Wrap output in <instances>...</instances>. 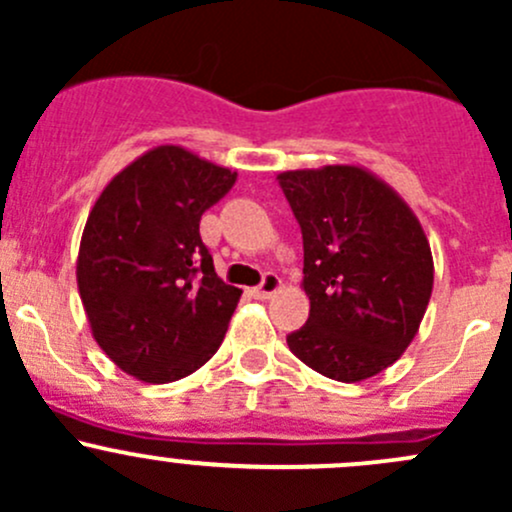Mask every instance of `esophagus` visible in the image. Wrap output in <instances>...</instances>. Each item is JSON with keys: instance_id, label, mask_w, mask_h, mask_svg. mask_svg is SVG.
<instances>
[{"instance_id": "34e87169", "label": "esophagus", "mask_w": 512, "mask_h": 512, "mask_svg": "<svg viewBox=\"0 0 512 512\" xmlns=\"http://www.w3.org/2000/svg\"><path fill=\"white\" fill-rule=\"evenodd\" d=\"M280 287H282L280 277H277L275 272H267L265 280H262V285L252 289V297H255V299H270L272 294H275Z\"/></svg>"}]
</instances>
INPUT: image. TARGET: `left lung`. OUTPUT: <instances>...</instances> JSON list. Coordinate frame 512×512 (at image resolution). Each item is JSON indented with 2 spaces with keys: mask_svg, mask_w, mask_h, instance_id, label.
Returning <instances> with one entry per match:
<instances>
[{
  "mask_svg": "<svg viewBox=\"0 0 512 512\" xmlns=\"http://www.w3.org/2000/svg\"><path fill=\"white\" fill-rule=\"evenodd\" d=\"M302 227L309 319L287 337L309 369L344 384L409 349L433 289V255L414 210L361 165L277 175Z\"/></svg>",
  "mask_w": 512,
  "mask_h": 512,
  "instance_id": "left-lung-1",
  "label": "left lung"
}]
</instances>
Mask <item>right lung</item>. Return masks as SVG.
Returning <instances> with one entry per match:
<instances>
[{
  "instance_id": "right-lung-1",
  "label": "right lung",
  "mask_w": 512,
  "mask_h": 512,
  "mask_svg": "<svg viewBox=\"0 0 512 512\" xmlns=\"http://www.w3.org/2000/svg\"><path fill=\"white\" fill-rule=\"evenodd\" d=\"M237 173L183 146L138 156L101 190L76 282L98 347L126 374L168 384L223 344L242 289L215 275L200 218Z\"/></svg>"
}]
</instances>
